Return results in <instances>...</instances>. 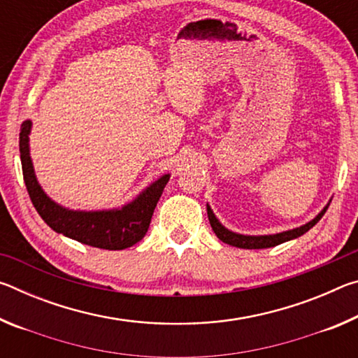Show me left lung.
<instances>
[{"label":"left lung","mask_w":358,"mask_h":358,"mask_svg":"<svg viewBox=\"0 0 358 358\" xmlns=\"http://www.w3.org/2000/svg\"><path fill=\"white\" fill-rule=\"evenodd\" d=\"M330 202L331 201H329V203H327L325 207L320 210V213L316 217H314V220H311L310 222L303 224V226H300V227L284 230V232H280V234H270V235H245V234L232 232V230H229L227 227L222 226L208 203H207V213H208L211 229H213L216 237L220 238L221 241H224V243H227L230 246L243 248V250H264V248H271V246L281 245V243H284V241L299 238V237H301L303 234H306L308 230H310L313 226H316V224L320 221V217L324 216L327 208H329Z\"/></svg>","instance_id":"left-lung-1"}]
</instances>
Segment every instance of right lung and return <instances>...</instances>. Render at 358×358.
<instances>
[{
	"mask_svg": "<svg viewBox=\"0 0 358 358\" xmlns=\"http://www.w3.org/2000/svg\"><path fill=\"white\" fill-rule=\"evenodd\" d=\"M31 120H25L20 129V161L29 199L36 211L50 229L64 237L101 250H126L141 241L150 227L151 216L171 173L161 175L137 194L131 202L108 210H72L57 203L47 196L36 178L29 134Z\"/></svg>",
	"mask_w": 358,
	"mask_h": 358,
	"instance_id": "obj_1",
	"label": "right lung"
}]
</instances>
